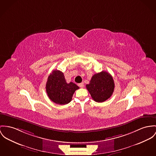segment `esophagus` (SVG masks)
<instances>
[{"label":"esophagus","mask_w":156,"mask_h":156,"mask_svg":"<svg viewBox=\"0 0 156 156\" xmlns=\"http://www.w3.org/2000/svg\"><path fill=\"white\" fill-rule=\"evenodd\" d=\"M78 85L80 88H83V87H84V84H83V83L78 84Z\"/></svg>","instance_id":"34e87169"}]
</instances>
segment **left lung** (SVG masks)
<instances>
[{"label": "left lung", "mask_w": 156, "mask_h": 156, "mask_svg": "<svg viewBox=\"0 0 156 156\" xmlns=\"http://www.w3.org/2000/svg\"><path fill=\"white\" fill-rule=\"evenodd\" d=\"M86 88L93 99L98 103H101L112 95L115 83L112 75L106 71L94 74Z\"/></svg>", "instance_id": "obj_1"}]
</instances>
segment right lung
Here are the masks:
<instances>
[{"instance_id":"right-lung-1","label":"right lung","mask_w":156,"mask_h":156,"mask_svg":"<svg viewBox=\"0 0 156 156\" xmlns=\"http://www.w3.org/2000/svg\"><path fill=\"white\" fill-rule=\"evenodd\" d=\"M78 88L79 87L72 82L67 83L63 72L59 70H53L49 75L46 85L48 98L60 105L69 103Z\"/></svg>"}]
</instances>
